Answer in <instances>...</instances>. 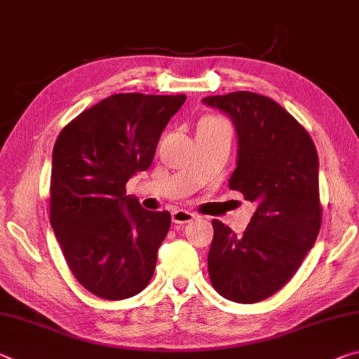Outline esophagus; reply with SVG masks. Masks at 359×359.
I'll use <instances>...</instances> for the list:
<instances>
[{"instance_id": "1", "label": "esophagus", "mask_w": 359, "mask_h": 359, "mask_svg": "<svg viewBox=\"0 0 359 359\" xmlns=\"http://www.w3.org/2000/svg\"><path fill=\"white\" fill-rule=\"evenodd\" d=\"M170 217H172L174 224H189L193 219H195V214L189 212V210H184V209H175L172 210V214H170Z\"/></svg>"}]
</instances>
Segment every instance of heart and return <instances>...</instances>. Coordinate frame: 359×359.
<instances>
[{"mask_svg":"<svg viewBox=\"0 0 359 359\" xmlns=\"http://www.w3.org/2000/svg\"><path fill=\"white\" fill-rule=\"evenodd\" d=\"M206 119H209V118H206Z\"/></svg>","mask_w":359,"mask_h":359,"instance_id":"b5f03b06","label":"heart"}]
</instances>
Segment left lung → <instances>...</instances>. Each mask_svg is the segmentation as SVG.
Here are the masks:
<instances>
[{"label":"left lung","instance_id":"1","mask_svg":"<svg viewBox=\"0 0 359 359\" xmlns=\"http://www.w3.org/2000/svg\"><path fill=\"white\" fill-rule=\"evenodd\" d=\"M203 104L235 124L238 159L229 187L255 204L243 235L212 220L209 278L222 297L255 304L291 280L320 233L318 153L295 118L265 95L238 90Z\"/></svg>","mask_w":359,"mask_h":359}]
</instances>
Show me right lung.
<instances>
[{"instance_id": "right-lung-1", "label": "right lung", "mask_w": 359, "mask_h": 359, "mask_svg": "<svg viewBox=\"0 0 359 359\" xmlns=\"http://www.w3.org/2000/svg\"><path fill=\"white\" fill-rule=\"evenodd\" d=\"M187 97L115 94L62 129L53 150L50 226L78 283L123 300L150 283L170 214L126 195L128 180L150 168L158 140Z\"/></svg>"}]
</instances>
